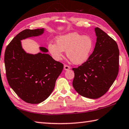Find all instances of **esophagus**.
<instances>
[{
  "label": "esophagus",
  "instance_id": "34e87169",
  "mask_svg": "<svg viewBox=\"0 0 129 129\" xmlns=\"http://www.w3.org/2000/svg\"><path fill=\"white\" fill-rule=\"evenodd\" d=\"M70 67H69L68 66V65H64V69L65 70H69L70 69Z\"/></svg>",
  "mask_w": 129,
  "mask_h": 129
}]
</instances>
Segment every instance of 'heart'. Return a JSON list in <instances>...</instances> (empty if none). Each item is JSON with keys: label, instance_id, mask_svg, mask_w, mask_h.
<instances>
[{"label": "heart", "instance_id": "b5f03b06", "mask_svg": "<svg viewBox=\"0 0 129 129\" xmlns=\"http://www.w3.org/2000/svg\"><path fill=\"white\" fill-rule=\"evenodd\" d=\"M56 44L49 43V51L56 61L61 60L63 52L66 50L67 56L74 64H82L89 57L93 49L92 38L77 32H70L55 38Z\"/></svg>", "mask_w": 129, "mask_h": 129}]
</instances>
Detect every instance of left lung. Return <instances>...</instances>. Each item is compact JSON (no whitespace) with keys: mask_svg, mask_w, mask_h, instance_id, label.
<instances>
[{"mask_svg":"<svg viewBox=\"0 0 129 129\" xmlns=\"http://www.w3.org/2000/svg\"><path fill=\"white\" fill-rule=\"evenodd\" d=\"M97 39L92 54L85 62L73 68V85L80 95L90 99L102 96L118 73L119 50L117 43L102 29L94 28Z\"/></svg>","mask_w":129,"mask_h":129,"instance_id":"left-lung-1","label":"left lung"}]
</instances>
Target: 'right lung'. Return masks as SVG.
Here are the masks:
<instances>
[{
	"label": "right lung",
	"instance_id": "1",
	"mask_svg": "<svg viewBox=\"0 0 129 129\" xmlns=\"http://www.w3.org/2000/svg\"><path fill=\"white\" fill-rule=\"evenodd\" d=\"M44 28L26 29L19 33L8 45L4 54L6 75L12 89L24 101L37 104L50 96L63 69V64L56 61L40 47L41 52L27 53L21 41L41 36Z\"/></svg>",
	"mask_w": 129,
	"mask_h": 129
}]
</instances>
